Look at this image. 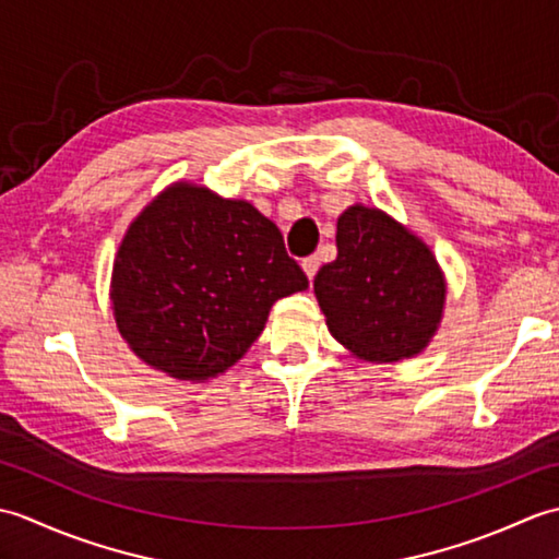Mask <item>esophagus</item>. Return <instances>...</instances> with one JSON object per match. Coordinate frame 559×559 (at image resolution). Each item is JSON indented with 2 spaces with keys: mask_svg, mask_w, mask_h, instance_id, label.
Segmentation results:
<instances>
[{
  "mask_svg": "<svg viewBox=\"0 0 559 559\" xmlns=\"http://www.w3.org/2000/svg\"><path fill=\"white\" fill-rule=\"evenodd\" d=\"M302 269H305V273H307V278H314L317 276V269H319V257L317 254H312V257H307V259H302Z\"/></svg>",
  "mask_w": 559,
  "mask_h": 559,
  "instance_id": "esophagus-1",
  "label": "esophagus"
}]
</instances>
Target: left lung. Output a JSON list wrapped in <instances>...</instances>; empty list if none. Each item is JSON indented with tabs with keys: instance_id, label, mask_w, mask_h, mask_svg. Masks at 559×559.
Segmentation results:
<instances>
[{
	"instance_id": "8db88e82",
	"label": "left lung",
	"mask_w": 559,
	"mask_h": 559,
	"mask_svg": "<svg viewBox=\"0 0 559 559\" xmlns=\"http://www.w3.org/2000/svg\"><path fill=\"white\" fill-rule=\"evenodd\" d=\"M336 247L338 257L314 276L331 336L370 362L423 353L447 298L430 247L384 211L362 204L338 216Z\"/></svg>"
}]
</instances>
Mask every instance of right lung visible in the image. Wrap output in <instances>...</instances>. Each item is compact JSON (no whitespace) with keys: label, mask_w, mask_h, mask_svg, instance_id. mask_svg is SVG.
Segmentation results:
<instances>
[{"label":"right lung","mask_w":559,"mask_h":559,"mask_svg":"<svg viewBox=\"0 0 559 559\" xmlns=\"http://www.w3.org/2000/svg\"><path fill=\"white\" fill-rule=\"evenodd\" d=\"M305 288L276 223L249 201L175 182L124 233L110 300L117 329L141 360L204 382L242 358L273 302Z\"/></svg>","instance_id":"1"}]
</instances>
